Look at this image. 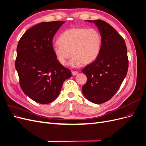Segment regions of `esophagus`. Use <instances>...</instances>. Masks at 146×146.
Here are the masks:
<instances>
[{
  "label": "esophagus",
  "instance_id": "obj_1",
  "mask_svg": "<svg viewBox=\"0 0 146 146\" xmlns=\"http://www.w3.org/2000/svg\"><path fill=\"white\" fill-rule=\"evenodd\" d=\"M78 72L77 71H75V70H72V74L73 76H76V75L78 74Z\"/></svg>",
  "mask_w": 146,
  "mask_h": 146
}]
</instances>
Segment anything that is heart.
Instances as JSON below:
<instances>
[{
    "mask_svg": "<svg viewBox=\"0 0 146 146\" xmlns=\"http://www.w3.org/2000/svg\"><path fill=\"white\" fill-rule=\"evenodd\" d=\"M58 42L52 47L57 60L65 65L71 54L69 64L72 67L90 64L98 58L102 46V36L95 29L76 27L60 35Z\"/></svg>",
    "mask_w": 146,
    "mask_h": 146,
    "instance_id": "1",
    "label": "heart"
}]
</instances>
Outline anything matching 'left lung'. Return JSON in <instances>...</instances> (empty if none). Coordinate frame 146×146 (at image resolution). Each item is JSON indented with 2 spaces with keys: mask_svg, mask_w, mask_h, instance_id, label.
Returning a JSON list of instances; mask_svg holds the SVG:
<instances>
[{
  "mask_svg": "<svg viewBox=\"0 0 146 146\" xmlns=\"http://www.w3.org/2000/svg\"><path fill=\"white\" fill-rule=\"evenodd\" d=\"M93 23L102 36V46L96 60L82 69L87 82L83 94L91 102L99 104L116 94L124 80L129 67L125 41L111 25L102 20H86Z\"/></svg>",
  "mask_w": 146,
  "mask_h": 146,
  "instance_id": "obj_1",
  "label": "left lung"
}]
</instances>
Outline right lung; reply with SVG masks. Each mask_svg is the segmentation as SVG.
I'll use <instances>...</instances> for the list:
<instances>
[{"instance_id": "1", "label": "right lung", "mask_w": 146, "mask_h": 146, "mask_svg": "<svg viewBox=\"0 0 146 146\" xmlns=\"http://www.w3.org/2000/svg\"><path fill=\"white\" fill-rule=\"evenodd\" d=\"M64 21L43 22L29 29L17 46L15 68L23 92L41 104L54 101L63 83L72 76L56 60L52 50L53 37Z\"/></svg>"}]
</instances>
